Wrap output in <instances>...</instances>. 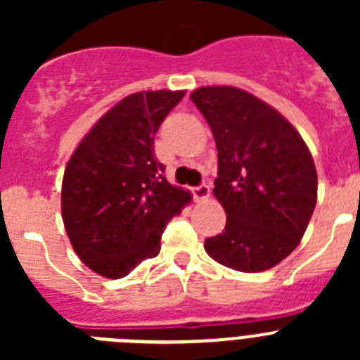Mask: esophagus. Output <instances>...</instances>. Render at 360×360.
Listing matches in <instances>:
<instances>
[{
    "label": "esophagus",
    "mask_w": 360,
    "mask_h": 360,
    "mask_svg": "<svg viewBox=\"0 0 360 360\" xmlns=\"http://www.w3.org/2000/svg\"><path fill=\"white\" fill-rule=\"evenodd\" d=\"M193 198L196 200V202H203V200H207L209 195H211V189H209L207 184H202V186H196L193 187Z\"/></svg>",
    "instance_id": "34e87169"
}]
</instances>
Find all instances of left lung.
Returning a JSON list of instances; mask_svg holds the SVG:
<instances>
[{
  "label": "left lung",
  "mask_w": 360,
  "mask_h": 360,
  "mask_svg": "<svg viewBox=\"0 0 360 360\" xmlns=\"http://www.w3.org/2000/svg\"><path fill=\"white\" fill-rule=\"evenodd\" d=\"M218 149L214 196L227 212L221 234L205 240L212 259L240 272L283 262L316 209L317 171L297 129L274 108L232 86L191 94Z\"/></svg>",
  "instance_id": "left-lung-1"
}]
</instances>
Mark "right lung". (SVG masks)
I'll return each instance as SVG.
<instances>
[{"instance_id":"1","label":"right lung","mask_w":360,"mask_h":360,"mask_svg":"<svg viewBox=\"0 0 360 360\" xmlns=\"http://www.w3.org/2000/svg\"><path fill=\"white\" fill-rule=\"evenodd\" d=\"M186 91H139L122 98L82 139L63 176L66 234L84 265L110 279L160 252L165 224L191 193L167 182L155 135Z\"/></svg>"}]
</instances>
